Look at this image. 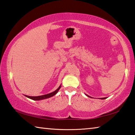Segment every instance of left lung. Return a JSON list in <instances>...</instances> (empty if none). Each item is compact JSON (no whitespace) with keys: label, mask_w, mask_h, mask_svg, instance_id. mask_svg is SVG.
Listing matches in <instances>:
<instances>
[{"label":"left lung","mask_w":135,"mask_h":135,"mask_svg":"<svg viewBox=\"0 0 135 135\" xmlns=\"http://www.w3.org/2000/svg\"><path fill=\"white\" fill-rule=\"evenodd\" d=\"M86 95L87 96V97H88L92 98V97H89V96L88 95H86ZM106 98H107V97H106V98H99V99H106Z\"/></svg>","instance_id":"left-lung-1"}]
</instances>
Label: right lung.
Returning <instances> with one entry per match:
<instances>
[{
  "label": "right lung",
  "instance_id": "right-lung-1",
  "mask_svg": "<svg viewBox=\"0 0 135 135\" xmlns=\"http://www.w3.org/2000/svg\"><path fill=\"white\" fill-rule=\"evenodd\" d=\"M61 85L59 86V88L57 89L56 90H55L54 92H51L50 93H48V94L46 95H41V96H37V97H30V96H28V95H25L26 97L30 98V99L35 100H42V99H47V98H49L52 97H53L55 95H56L57 93L59 90V89L61 88Z\"/></svg>",
  "mask_w": 135,
  "mask_h": 135
}]
</instances>
